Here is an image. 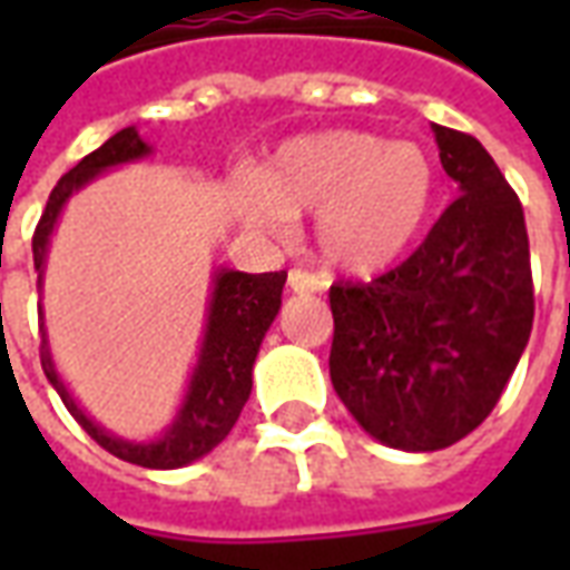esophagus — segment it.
Returning <instances> with one entry per match:
<instances>
[{"label":"esophagus","instance_id":"obj_1","mask_svg":"<svg viewBox=\"0 0 570 570\" xmlns=\"http://www.w3.org/2000/svg\"><path fill=\"white\" fill-rule=\"evenodd\" d=\"M286 286L293 289V293H321L323 284L314 277V274L302 272V268H293L289 277H286Z\"/></svg>","mask_w":570,"mask_h":570}]
</instances>
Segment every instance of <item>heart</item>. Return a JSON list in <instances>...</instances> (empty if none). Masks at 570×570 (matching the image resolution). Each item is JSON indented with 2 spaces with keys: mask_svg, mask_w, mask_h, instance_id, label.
Instances as JSON below:
<instances>
[{
  "mask_svg": "<svg viewBox=\"0 0 570 570\" xmlns=\"http://www.w3.org/2000/svg\"><path fill=\"white\" fill-rule=\"evenodd\" d=\"M436 188V164L419 142L338 128L277 146L259 176L237 188V213L272 237L286 235L293 216L317 213L321 259L351 277H372L419 244Z\"/></svg>",
  "mask_w": 570,
  "mask_h": 570,
  "instance_id": "obj_1",
  "label": "heart"
}]
</instances>
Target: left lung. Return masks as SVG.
I'll list each match as a JSON object with an SVG mask.
<instances>
[{"label":"left lung","mask_w":570,"mask_h":570,"mask_svg":"<svg viewBox=\"0 0 570 570\" xmlns=\"http://www.w3.org/2000/svg\"><path fill=\"white\" fill-rule=\"evenodd\" d=\"M461 198L412 256L335 284L330 379L372 440L436 452L489 419L522 357L534 289L522 204L482 142L433 125Z\"/></svg>","instance_id":"left-lung-1"}]
</instances>
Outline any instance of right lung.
Returning <instances> with one entry per match:
<instances>
[{
    "label": "right lung",
    "instance_id": "add662e5",
    "mask_svg": "<svg viewBox=\"0 0 570 570\" xmlns=\"http://www.w3.org/2000/svg\"><path fill=\"white\" fill-rule=\"evenodd\" d=\"M151 146L140 137V130L121 128L109 140L85 155L69 174L60 176V183L45 204V213L36 235H32V265L39 272V289L45 281V265H48V247L55 235L60 213L67 210L72 195L81 188L97 183L100 176L137 164L149 158ZM286 272L247 274L235 268H216L213 272L210 298H207V321L200 335L198 360L188 375L186 394L179 400L174 421L151 440H125L118 433H109L104 424L79 406V400L57 372L48 345V330H45V311L39 305V321H42V370L45 379L51 382L69 415L79 421L85 433L104 445L106 452L116 454L130 464L149 466V470H176L204 454H210L219 442L232 433L235 421L240 419V409L253 391V363L259 357L262 338L281 311V293H284Z\"/></svg>",
    "mask_w": 570,
    "mask_h": 570
}]
</instances>
